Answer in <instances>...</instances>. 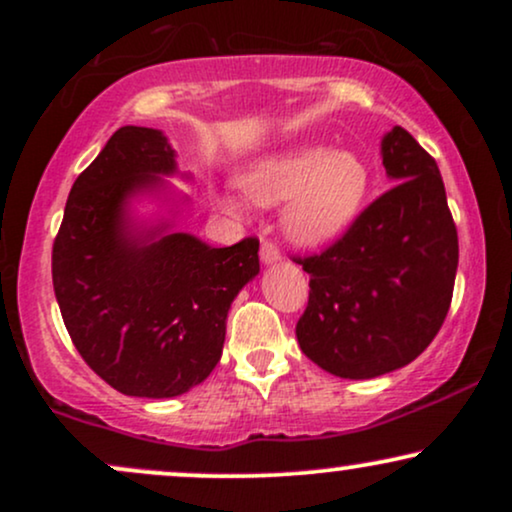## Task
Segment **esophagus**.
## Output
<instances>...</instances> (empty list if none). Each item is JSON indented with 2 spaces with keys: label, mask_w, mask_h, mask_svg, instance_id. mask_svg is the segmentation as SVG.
Wrapping results in <instances>:
<instances>
[{
  "label": "esophagus",
  "mask_w": 512,
  "mask_h": 512,
  "mask_svg": "<svg viewBox=\"0 0 512 512\" xmlns=\"http://www.w3.org/2000/svg\"><path fill=\"white\" fill-rule=\"evenodd\" d=\"M260 257H262V262H264V264H272V262H276V260H281L279 248H276V245H274V240L262 238V245H260Z\"/></svg>",
  "instance_id": "esophagus-1"
}]
</instances>
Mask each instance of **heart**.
Wrapping results in <instances>:
<instances>
[{
  "label": "heart",
  "instance_id": "1",
  "mask_svg": "<svg viewBox=\"0 0 512 512\" xmlns=\"http://www.w3.org/2000/svg\"><path fill=\"white\" fill-rule=\"evenodd\" d=\"M255 204L284 209V233L298 245H325L339 238L361 211L368 192V168L351 151L301 146L262 161L243 178Z\"/></svg>",
  "mask_w": 512,
  "mask_h": 512
}]
</instances>
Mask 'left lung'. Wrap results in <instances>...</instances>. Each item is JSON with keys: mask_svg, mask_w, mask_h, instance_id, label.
Instances as JSON below:
<instances>
[{"mask_svg": "<svg viewBox=\"0 0 512 512\" xmlns=\"http://www.w3.org/2000/svg\"><path fill=\"white\" fill-rule=\"evenodd\" d=\"M383 166L395 187L325 250L293 255L310 274L298 344L339 378H375L424 354L455 289L460 248L436 158L395 127L383 139Z\"/></svg>", "mask_w": 512, "mask_h": 512, "instance_id": "1", "label": "left lung"}]
</instances>
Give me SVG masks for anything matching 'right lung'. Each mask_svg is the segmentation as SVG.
Masks as SVG:
<instances>
[{"instance_id":"right-lung-1","label":"right lung","mask_w":512,"mask_h":512,"mask_svg":"<svg viewBox=\"0 0 512 512\" xmlns=\"http://www.w3.org/2000/svg\"><path fill=\"white\" fill-rule=\"evenodd\" d=\"M158 129L120 127L76 178L52 243V286L86 366L132 397H178L221 358L226 317L260 272V240L209 248L187 233L134 238L125 204L173 173Z\"/></svg>"}]
</instances>
